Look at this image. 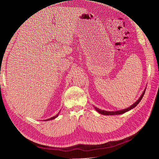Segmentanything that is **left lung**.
Here are the masks:
<instances>
[{"label": "left lung", "instance_id": "left-lung-1", "mask_svg": "<svg viewBox=\"0 0 159 159\" xmlns=\"http://www.w3.org/2000/svg\"><path fill=\"white\" fill-rule=\"evenodd\" d=\"M145 90H146V89H145V90L143 91V93L141 94V95L140 96V98H139V99L137 101V102H134L132 105H131V106L129 107H127V108H126V109H121V110H118V111H105V110H102V109H100L98 108L97 107H94V106H93V107H94L96 111H98L99 113L102 114V115H121V114H123V113H126V112L129 111L131 110V109H133L134 107H135L137 106V105L139 104V103L141 102V100L142 99V98H143V97L144 94H145Z\"/></svg>", "mask_w": 159, "mask_h": 159}]
</instances>
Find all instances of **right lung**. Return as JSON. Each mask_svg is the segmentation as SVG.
<instances>
[{
    "instance_id": "1",
    "label": "right lung",
    "mask_w": 159,
    "mask_h": 159,
    "mask_svg": "<svg viewBox=\"0 0 159 159\" xmlns=\"http://www.w3.org/2000/svg\"><path fill=\"white\" fill-rule=\"evenodd\" d=\"M59 113H60V111L58 112V113H57L56 115H55V116L52 117H51V118H50V119H48L44 120V121H50V120H53V119H56V117H57V116H58V115H59Z\"/></svg>"
}]
</instances>
